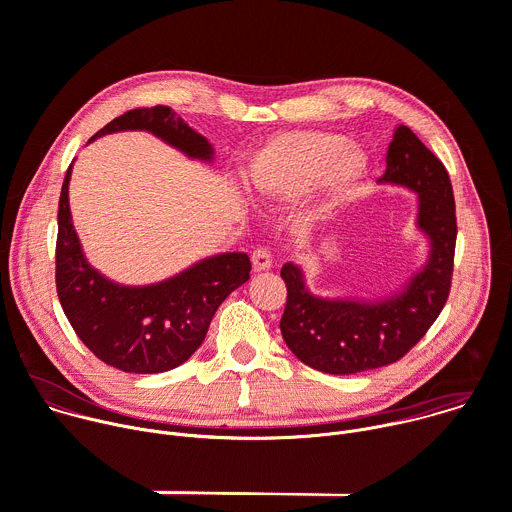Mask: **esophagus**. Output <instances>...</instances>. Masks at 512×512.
<instances>
[{"label": "esophagus", "instance_id": "obj_1", "mask_svg": "<svg viewBox=\"0 0 512 512\" xmlns=\"http://www.w3.org/2000/svg\"><path fill=\"white\" fill-rule=\"evenodd\" d=\"M251 261H253L255 271H267L271 267V255L265 247H257L251 255Z\"/></svg>", "mask_w": 512, "mask_h": 512}]
</instances>
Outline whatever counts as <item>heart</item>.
<instances>
[{
  "label": "heart",
  "instance_id": "1",
  "mask_svg": "<svg viewBox=\"0 0 512 512\" xmlns=\"http://www.w3.org/2000/svg\"><path fill=\"white\" fill-rule=\"evenodd\" d=\"M369 170V160L340 133L289 131L269 137L251 154L245 186L259 198H296L324 186L332 202L344 200Z\"/></svg>",
  "mask_w": 512,
  "mask_h": 512
}]
</instances>
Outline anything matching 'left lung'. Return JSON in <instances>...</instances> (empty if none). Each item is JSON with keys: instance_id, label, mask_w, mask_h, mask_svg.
<instances>
[{"instance_id": "obj_1", "label": "left lung", "mask_w": 512, "mask_h": 512, "mask_svg": "<svg viewBox=\"0 0 512 512\" xmlns=\"http://www.w3.org/2000/svg\"><path fill=\"white\" fill-rule=\"evenodd\" d=\"M379 184L417 192V227L429 239L425 265L397 294L383 300L320 298L306 287L298 265L281 267L287 287L281 336L304 364L328 375H356L397 362L425 336L450 296L458 225L448 170L407 125H399Z\"/></svg>"}]
</instances>
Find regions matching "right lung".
<instances>
[{
  "mask_svg": "<svg viewBox=\"0 0 512 512\" xmlns=\"http://www.w3.org/2000/svg\"><path fill=\"white\" fill-rule=\"evenodd\" d=\"M150 131L188 158L210 162L212 145L170 107L131 109L93 137L115 131ZM66 170L58 200L56 291L60 306L83 344L109 367L152 375L180 367L202 344L210 320L231 291L249 279L245 253H223L194 263L152 285H119L93 269L81 249L68 208Z\"/></svg>",
  "mask_w": 512,
  "mask_h": 512,
  "instance_id": "obj_1",
  "label": "right lung"
}]
</instances>
